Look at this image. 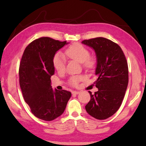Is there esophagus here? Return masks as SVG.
I'll use <instances>...</instances> for the list:
<instances>
[{"label":"esophagus","instance_id":"34e87169","mask_svg":"<svg viewBox=\"0 0 146 146\" xmlns=\"http://www.w3.org/2000/svg\"><path fill=\"white\" fill-rule=\"evenodd\" d=\"M80 92H78V91H73V92H72V94H74V95H78V94H80Z\"/></svg>","mask_w":146,"mask_h":146}]
</instances>
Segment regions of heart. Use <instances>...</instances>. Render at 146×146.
Instances as JSON below:
<instances>
[{
	"instance_id": "heart-1",
	"label": "heart",
	"mask_w": 146,
	"mask_h": 146,
	"mask_svg": "<svg viewBox=\"0 0 146 146\" xmlns=\"http://www.w3.org/2000/svg\"><path fill=\"white\" fill-rule=\"evenodd\" d=\"M66 54L68 57L73 59V60L78 62L80 63H83L84 66L86 68H91L94 64V60L93 58H90L89 51L85 46L75 43L71 45L66 51ZM66 60L63 54L58 52L54 56L53 58L54 66L59 71H63L64 69ZM78 78L76 77H73L71 79V82L73 85H76L78 83Z\"/></svg>"
}]
</instances>
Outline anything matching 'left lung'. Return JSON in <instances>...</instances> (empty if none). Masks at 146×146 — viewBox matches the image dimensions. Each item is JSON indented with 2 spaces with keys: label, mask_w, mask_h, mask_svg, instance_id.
<instances>
[{
  "label": "left lung",
  "mask_w": 146,
  "mask_h": 146,
  "mask_svg": "<svg viewBox=\"0 0 146 146\" xmlns=\"http://www.w3.org/2000/svg\"><path fill=\"white\" fill-rule=\"evenodd\" d=\"M82 44L94 49L97 66L95 82L98 90L90 95L85 106L87 113L98 120L111 117L119 110L129 82L128 65L120 46L111 40L96 38L84 40Z\"/></svg>",
  "instance_id": "8db88e82"
}]
</instances>
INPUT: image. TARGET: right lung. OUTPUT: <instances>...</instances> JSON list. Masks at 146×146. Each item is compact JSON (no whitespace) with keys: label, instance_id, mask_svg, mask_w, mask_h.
Listing matches in <instances>:
<instances>
[{"label":"right lung","instance_id":"add662e5","mask_svg":"<svg viewBox=\"0 0 146 146\" xmlns=\"http://www.w3.org/2000/svg\"><path fill=\"white\" fill-rule=\"evenodd\" d=\"M68 44L43 37L31 42L22 57L19 70L21 91L31 112L41 120L51 121L61 115L71 96L68 91L52 89L51 82L54 55Z\"/></svg>","mask_w":146,"mask_h":146}]
</instances>
